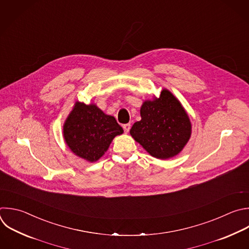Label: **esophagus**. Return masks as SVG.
<instances>
[{
  "mask_svg": "<svg viewBox=\"0 0 249 249\" xmlns=\"http://www.w3.org/2000/svg\"><path fill=\"white\" fill-rule=\"evenodd\" d=\"M122 127H123V130H124V132H125V133H128V132L130 131L131 125H130V123H128V124H124V125H122Z\"/></svg>",
  "mask_w": 249,
  "mask_h": 249,
  "instance_id": "34e87169",
  "label": "esophagus"
}]
</instances>
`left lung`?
Masks as SVG:
<instances>
[{
	"label": "left lung",
	"instance_id": "left-lung-1",
	"mask_svg": "<svg viewBox=\"0 0 249 249\" xmlns=\"http://www.w3.org/2000/svg\"><path fill=\"white\" fill-rule=\"evenodd\" d=\"M142 119L134 123L131 136L153 157L177 155L191 137V122L180 102L167 90L141 107Z\"/></svg>",
	"mask_w": 249,
	"mask_h": 249
}]
</instances>
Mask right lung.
I'll return each instance as SVG.
<instances>
[{"mask_svg": "<svg viewBox=\"0 0 249 249\" xmlns=\"http://www.w3.org/2000/svg\"><path fill=\"white\" fill-rule=\"evenodd\" d=\"M123 133L115 118L105 114L94 105L77 103L63 126L67 145L79 157L97 161L107 150L111 141Z\"/></svg>", "mask_w": 249, "mask_h": 249, "instance_id": "add662e5", "label": "right lung"}]
</instances>
